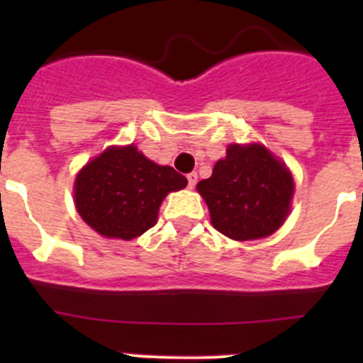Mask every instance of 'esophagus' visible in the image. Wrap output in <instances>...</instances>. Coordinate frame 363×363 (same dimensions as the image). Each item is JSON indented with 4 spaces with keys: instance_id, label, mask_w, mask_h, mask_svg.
<instances>
[{
    "instance_id": "esophagus-1",
    "label": "esophagus",
    "mask_w": 363,
    "mask_h": 363,
    "mask_svg": "<svg viewBox=\"0 0 363 363\" xmlns=\"http://www.w3.org/2000/svg\"><path fill=\"white\" fill-rule=\"evenodd\" d=\"M196 182H198V174H196V172H191V174H187V185H189V189H194V187H196Z\"/></svg>"
}]
</instances>
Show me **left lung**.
Masks as SVG:
<instances>
[{
	"instance_id": "left-lung-1",
	"label": "left lung",
	"mask_w": 363,
	"mask_h": 363,
	"mask_svg": "<svg viewBox=\"0 0 363 363\" xmlns=\"http://www.w3.org/2000/svg\"><path fill=\"white\" fill-rule=\"evenodd\" d=\"M211 223L229 238L247 242L277 233L291 211L294 182L289 169L264 145L227 147L213 176L196 185Z\"/></svg>"
}]
</instances>
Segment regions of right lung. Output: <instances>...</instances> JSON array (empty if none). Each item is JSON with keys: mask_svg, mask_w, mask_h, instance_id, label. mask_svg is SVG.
<instances>
[{"mask_svg": "<svg viewBox=\"0 0 363 363\" xmlns=\"http://www.w3.org/2000/svg\"><path fill=\"white\" fill-rule=\"evenodd\" d=\"M185 185V176L150 162L134 145L108 147L78 172L74 203L98 234L133 240L154 227L163 198Z\"/></svg>", "mask_w": 363, "mask_h": 363, "instance_id": "1", "label": "right lung"}]
</instances>
